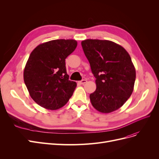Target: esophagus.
<instances>
[{"instance_id": "1", "label": "esophagus", "mask_w": 159, "mask_h": 159, "mask_svg": "<svg viewBox=\"0 0 159 159\" xmlns=\"http://www.w3.org/2000/svg\"><path fill=\"white\" fill-rule=\"evenodd\" d=\"M86 82H87V80H82L80 81L78 83H79L80 84H85Z\"/></svg>"}]
</instances>
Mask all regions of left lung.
Returning a JSON list of instances; mask_svg holds the SVG:
<instances>
[{"mask_svg": "<svg viewBox=\"0 0 159 159\" xmlns=\"http://www.w3.org/2000/svg\"><path fill=\"white\" fill-rule=\"evenodd\" d=\"M81 46L96 78L97 88L89 95L93 107L103 113L117 110L131 95L136 78L129 53L106 40H85Z\"/></svg>", "mask_w": 159, "mask_h": 159, "instance_id": "obj_1", "label": "left lung"}]
</instances>
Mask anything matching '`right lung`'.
<instances>
[{
  "label": "right lung",
  "instance_id": "obj_1",
  "mask_svg": "<svg viewBox=\"0 0 159 159\" xmlns=\"http://www.w3.org/2000/svg\"><path fill=\"white\" fill-rule=\"evenodd\" d=\"M77 45L75 40H54L39 44L31 52L24 81L30 97L41 107L58 109L73 95L77 84L69 80L65 61Z\"/></svg>",
  "mask_w": 159,
  "mask_h": 159
}]
</instances>
